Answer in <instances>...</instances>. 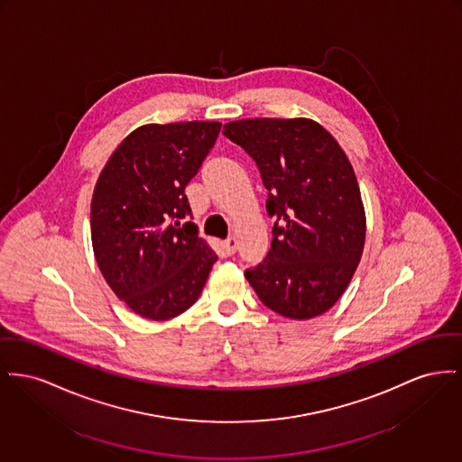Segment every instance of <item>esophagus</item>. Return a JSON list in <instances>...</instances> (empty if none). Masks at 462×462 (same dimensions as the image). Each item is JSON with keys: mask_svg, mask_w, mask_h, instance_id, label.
<instances>
[{"mask_svg": "<svg viewBox=\"0 0 462 462\" xmlns=\"http://www.w3.org/2000/svg\"><path fill=\"white\" fill-rule=\"evenodd\" d=\"M223 249H225V253L230 256V254H234L236 251H237V239L236 237H228L225 243H223Z\"/></svg>", "mask_w": 462, "mask_h": 462, "instance_id": "obj_1", "label": "esophagus"}]
</instances>
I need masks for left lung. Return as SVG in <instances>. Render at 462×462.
<instances>
[{
  "instance_id": "1",
  "label": "left lung",
  "mask_w": 462,
  "mask_h": 462,
  "mask_svg": "<svg viewBox=\"0 0 462 462\" xmlns=\"http://www.w3.org/2000/svg\"><path fill=\"white\" fill-rule=\"evenodd\" d=\"M258 165L275 217L271 251L245 272L258 299L290 319L325 314L363 254L366 217L353 165L310 118H245L223 125Z\"/></svg>"
}]
</instances>
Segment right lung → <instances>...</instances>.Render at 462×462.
<instances>
[{
    "label": "right lung",
    "mask_w": 462,
    "mask_h": 462,
    "mask_svg": "<svg viewBox=\"0 0 462 462\" xmlns=\"http://www.w3.org/2000/svg\"><path fill=\"white\" fill-rule=\"evenodd\" d=\"M219 122L146 124L101 171L90 204L94 256L109 288L141 318L165 321L197 301L217 253L199 237L185 189Z\"/></svg>",
    "instance_id": "right-lung-1"
}]
</instances>
